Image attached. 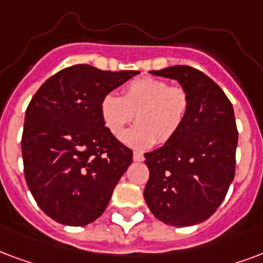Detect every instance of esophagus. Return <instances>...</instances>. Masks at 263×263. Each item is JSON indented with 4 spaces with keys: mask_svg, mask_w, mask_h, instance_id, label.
Listing matches in <instances>:
<instances>
[{
    "mask_svg": "<svg viewBox=\"0 0 263 263\" xmlns=\"http://www.w3.org/2000/svg\"><path fill=\"white\" fill-rule=\"evenodd\" d=\"M145 159V156L142 155L141 152H134V160L135 161H142Z\"/></svg>",
    "mask_w": 263,
    "mask_h": 263,
    "instance_id": "esophagus-1",
    "label": "esophagus"
}]
</instances>
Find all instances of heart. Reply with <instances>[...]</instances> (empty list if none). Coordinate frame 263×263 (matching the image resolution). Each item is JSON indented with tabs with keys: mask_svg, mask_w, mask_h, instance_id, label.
Returning <instances> with one entry per match:
<instances>
[{
	"mask_svg": "<svg viewBox=\"0 0 263 263\" xmlns=\"http://www.w3.org/2000/svg\"><path fill=\"white\" fill-rule=\"evenodd\" d=\"M190 106L184 87L145 77L128 83L122 97L106 93L100 100V116L107 129L120 137L135 114L137 124L122 135V141L132 147L146 149L155 142L164 145L176 137L188 117Z\"/></svg>",
	"mask_w": 263,
	"mask_h": 263,
	"instance_id": "b5f03b06",
	"label": "heart"
}]
</instances>
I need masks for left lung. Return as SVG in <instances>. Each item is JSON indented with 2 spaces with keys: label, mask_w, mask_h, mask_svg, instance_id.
<instances>
[{
  "label": "left lung",
  "mask_w": 263,
  "mask_h": 263,
  "mask_svg": "<svg viewBox=\"0 0 263 263\" xmlns=\"http://www.w3.org/2000/svg\"><path fill=\"white\" fill-rule=\"evenodd\" d=\"M177 79L190 96V112L170 142L145 153L149 180L143 196L159 220L176 227L209 219L235 174L238 131L234 110L220 86L188 65L151 71Z\"/></svg>",
  "instance_id": "8db88e82"
}]
</instances>
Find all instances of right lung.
I'll return each instance as SVG.
<instances>
[{
	"mask_svg": "<svg viewBox=\"0 0 263 263\" xmlns=\"http://www.w3.org/2000/svg\"><path fill=\"white\" fill-rule=\"evenodd\" d=\"M138 73L78 64L48 78L32 97L23 171L34 201L52 220L86 226L106 211L132 151L104 126L100 100Z\"/></svg>",
	"mask_w": 263,
	"mask_h": 263,
	"instance_id": "1",
	"label": "right lung"
}]
</instances>
